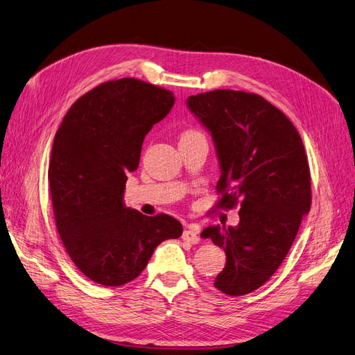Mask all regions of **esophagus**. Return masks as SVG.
Segmentation results:
<instances>
[{
  "label": "esophagus",
  "instance_id": "1",
  "mask_svg": "<svg viewBox=\"0 0 355 355\" xmlns=\"http://www.w3.org/2000/svg\"><path fill=\"white\" fill-rule=\"evenodd\" d=\"M182 239H184L185 241H191L192 244H197L200 241V237H198V230L194 228V227H188L184 234H182Z\"/></svg>",
  "mask_w": 355,
  "mask_h": 355
}]
</instances>
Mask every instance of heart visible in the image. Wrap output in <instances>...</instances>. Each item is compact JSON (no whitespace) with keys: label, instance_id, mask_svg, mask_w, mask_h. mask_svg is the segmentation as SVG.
I'll use <instances>...</instances> for the list:
<instances>
[{"label":"heart","instance_id":"1","mask_svg":"<svg viewBox=\"0 0 355 355\" xmlns=\"http://www.w3.org/2000/svg\"><path fill=\"white\" fill-rule=\"evenodd\" d=\"M196 135H200L198 132L196 130H187L184 135H182V137H188V136H196Z\"/></svg>","mask_w":355,"mask_h":355}]
</instances>
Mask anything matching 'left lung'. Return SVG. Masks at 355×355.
<instances>
[{
    "label": "left lung",
    "mask_w": 355,
    "mask_h": 355,
    "mask_svg": "<svg viewBox=\"0 0 355 355\" xmlns=\"http://www.w3.org/2000/svg\"><path fill=\"white\" fill-rule=\"evenodd\" d=\"M187 105L210 132L220 166L218 207L239 200L237 227L201 232L227 254L214 287L241 296L265 284L292 247L311 207V175L296 127L262 96L213 90Z\"/></svg>",
    "instance_id": "left-lung-1"
}]
</instances>
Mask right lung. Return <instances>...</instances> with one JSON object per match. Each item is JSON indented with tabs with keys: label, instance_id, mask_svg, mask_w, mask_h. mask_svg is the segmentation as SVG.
<instances>
[{
	"label": "right lung",
	"instance_id": "obj_1",
	"mask_svg": "<svg viewBox=\"0 0 355 355\" xmlns=\"http://www.w3.org/2000/svg\"><path fill=\"white\" fill-rule=\"evenodd\" d=\"M173 103V93L154 84L106 81L81 96L58 128L49 164L56 227L72 262L94 283L135 280L157 245L184 231L168 214L145 216L123 200L145 136Z\"/></svg>",
	"mask_w": 355,
	"mask_h": 355
}]
</instances>
